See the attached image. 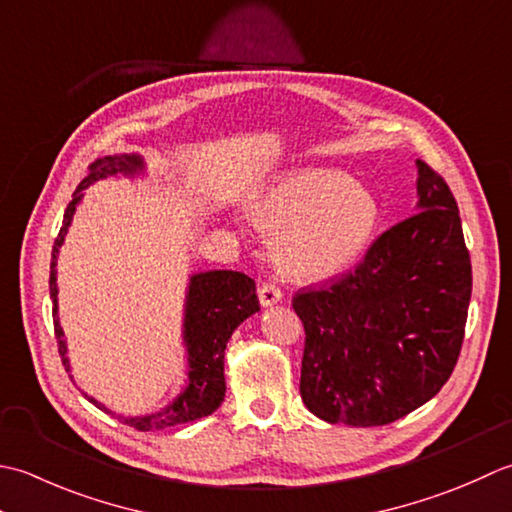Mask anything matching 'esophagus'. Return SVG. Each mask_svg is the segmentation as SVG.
I'll list each match as a JSON object with an SVG mask.
<instances>
[{
  "label": "esophagus",
  "instance_id": "esophagus-1",
  "mask_svg": "<svg viewBox=\"0 0 512 512\" xmlns=\"http://www.w3.org/2000/svg\"><path fill=\"white\" fill-rule=\"evenodd\" d=\"M258 300L263 307H271V305H276V302L283 300V291H280L274 283H260Z\"/></svg>",
  "mask_w": 512,
  "mask_h": 512
}]
</instances>
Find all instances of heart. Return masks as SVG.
<instances>
[{"label":"heart","instance_id":"heart-1","mask_svg":"<svg viewBox=\"0 0 512 512\" xmlns=\"http://www.w3.org/2000/svg\"><path fill=\"white\" fill-rule=\"evenodd\" d=\"M252 223L274 238L287 276L316 280L338 274L367 249L380 218L375 196L340 170L287 174L249 205Z\"/></svg>","mask_w":512,"mask_h":512}]
</instances>
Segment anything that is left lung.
Instances as JSON below:
<instances>
[{
	"label": "left lung",
	"mask_w": 512,
	"mask_h": 512,
	"mask_svg": "<svg viewBox=\"0 0 512 512\" xmlns=\"http://www.w3.org/2000/svg\"><path fill=\"white\" fill-rule=\"evenodd\" d=\"M471 256L446 181L417 161V212L320 289L291 300L305 327L300 395L329 424L382 426L437 395L460 358Z\"/></svg>",
	"instance_id": "left-lung-1"
}]
</instances>
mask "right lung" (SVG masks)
Instances as JSON below:
<instances>
[{"instance_id": "right-lung-1", "label": "right lung", "mask_w": 512, "mask_h": 512, "mask_svg": "<svg viewBox=\"0 0 512 512\" xmlns=\"http://www.w3.org/2000/svg\"><path fill=\"white\" fill-rule=\"evenodd\" d=\"M143 159L139 154H114L103 156L88 168L86 179L72 194V201L66 207L64 223H61L59 236L52 245L50 258V298H52V322H55V338L59 344V356L64 362L66 371H70V362L66 356V340L64 331L59 325L57 316V256L59 247L64 245L68 227L75 216L77 205L83 196V190L99 179L108 176H134L143 172ZM260 309L256 296V283L241 271H201L190 278L185 296V320H183V342L187 347V384L176 398L165 406V409L143 415V417H121L123 424L132 426L137 431H159L168 426L194 422L198 417L214 413L225 398V347L232 338L234 329L241 325L245 318ZM86 398L97 406V409L110 413L106 406L95 398Z\"/></svg>"}]
</instances>
